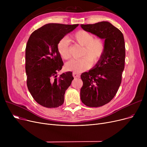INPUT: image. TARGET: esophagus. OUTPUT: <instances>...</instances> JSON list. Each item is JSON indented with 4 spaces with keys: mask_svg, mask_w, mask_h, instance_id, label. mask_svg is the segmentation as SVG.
<instances>
[{
    "mask_svg": "<svg viewBox=\"0 0 147 147\" xmlns=\"http://www.w3.org/2000/svg\"><path fill=\"white\" fill-rule=\"evenodd\" d=\"M73 76L74 78H79L80 77V74H79L78 73H75V72H73Z\"/></svg>",
    "mask_w": 147,
    "mask_h": 147,
    "instance_id": "esophagus-1",
    "label": "esophagus"
}]
</instances>
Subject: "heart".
<instances>
[{
	"instance_id": "obj_1",
	"label": "heart",
	"mask_w": 147,
	"mask_h": 147,
	"mask_svg": "<svg viewBox=\"0 0 147 147\" xmlns=\"http://www.w3.org/2000/svg\"><path fill=\"white\" fill-rule=\"evenodd\" d=\"M73 39L82 46V56L80 59H71L65 65L68 71L80 73L90 68L92 64H96L100 61L105 51V43L101 38H94L93 35L84 30H79L73 36ZM69 42L67 37H63L58 43V51L61 57L67 59L70 57L69 52Z\"/></svg>"
}]
</instances>
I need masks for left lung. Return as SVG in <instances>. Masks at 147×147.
<instances>
[{
  "mask_svg": "<svg viewBox=\"0 0 147 147\" xmlns=\"http://www.w3.org/2000/svg\"><path fill=\"white\" fill-rule=\"evenodd\" d=\"M86 32L104 39L105 51L96 65L80 76L82 102L89 107H98L109 103L116 94L125 68V44L123 34L108 21L94 24H81Z\"/></svg>",
  "mask_w": 147,
  "mask_h": 147,
  "instance_id": "8db88e82",
  "label": "left lung"
}]
</instances>
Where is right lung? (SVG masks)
<instances>
[{"instance_id":"right-lung-1","label":"right lung","mask_w":147,"mask_h":147,"mask_svg":"<svg viewBox=\"0 0 147 147\" xmlns=\"http://www.w3.org/2000/svg\"><path fill=\"white\" fill-rule=\"evenodd\" d=\"M78 26L49 23L34 31L28 38L26 48L27 88L35 101L45 107L63 105L65 92L74 79L71 71L57 75L64 64L58 43Z\"/></svg>"}]
</instances>
